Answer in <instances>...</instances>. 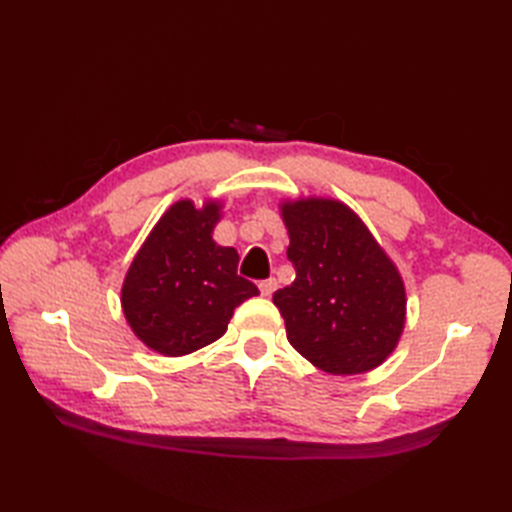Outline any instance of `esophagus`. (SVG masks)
Returning a JSON list of instances; mask_svg holds the SVG:
<instances>
[{
	"label": "esophagus",
	"mask_w": 512,
	"mask_h": 512,
	"mask_svg": "<svg viewBox=\"0 0 512 512\" xmlns=\"http://www.w3.org/2000/svg\"><path fill=\"white\" fill-rule=\"evenodd\" d=\"M275 290H277V281L275 279H266V281H262V284H259V292H262L264 297H270Z\"/></svg>",
	"instance_id": "34e87169"
}]
</instances>
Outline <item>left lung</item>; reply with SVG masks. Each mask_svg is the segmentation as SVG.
I'll return each mask as SVG.
<instances>
[{
	"instance_id": "8db88e82",
	"label": "left lung",
	"mask_w": 512,
	"mask_h": 512,
	"mask_svg": "<svg viewBox=\"0 0 512 512\" xmlns=\"http://www.w3.org/2000/svg\"><path fill=\"white\" fill-rule=\"evenodd\" d=\"M297 277L273 295L290 345L332 376L383 365L407 321L398 266L345 202L323 195L279 200Z\"/></svg>"
}]
</instances>
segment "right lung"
Segmentation results:
<instances>
[{
	"instance_id": "1",
	"label": "right lung",
	"mask_w": 512,
	"mask_h": 512,
	"mask_svg": "<svg viewBox=\"0 0 512 512\" xmlns=\"http://www.w3.org/2000/svg\"><path fill=\"white\" fill-rule=\"evenodd\" d=\"M224 200L173 202L129 264L121 308L136 339L162 356H187L228 330L239 303L259 290L237 275L233 246L213 239Z\"/></svg>"
}]
</instances>
